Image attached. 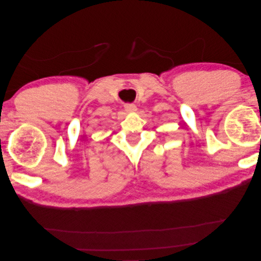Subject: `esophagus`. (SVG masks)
Wrapping results in <instances>:
<instances>
[{
  "mask_svg": "<svg viewBox=\"0 0 261 261\" xmlns=\"http://www.w3.org/2000/svg\"><path fill=\"white\" fill-rule=\"evenodd\" d=\"M125 110L127 112L129 113H135L136 111H138V108H136L135 104H126L125 105Z\"/></svg>",
  "mask_w": 261,
  "mask_h": 261,
  "instance_id": "esophagus-1",
  "label": "esophagus"
}]
</instances>
